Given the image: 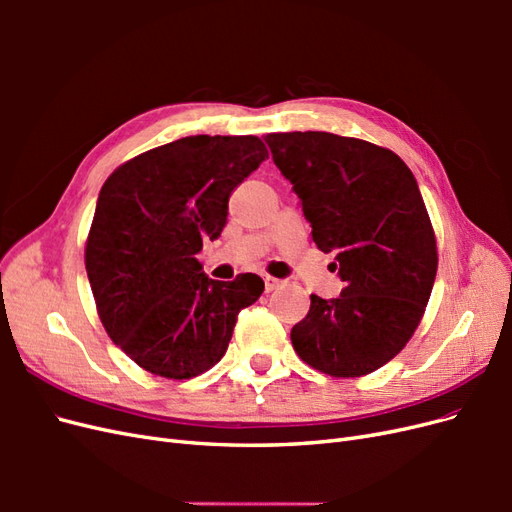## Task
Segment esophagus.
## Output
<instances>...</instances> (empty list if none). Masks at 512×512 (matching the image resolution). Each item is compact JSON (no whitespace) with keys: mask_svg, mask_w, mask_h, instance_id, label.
Returning <instances> with one entry per match:
<instances>
[{"mask_svg":"<svg viewBox=\"0 0 512 512\" xmlns=\"http://www.w3.org/2000/svg\"><path fill=\"white\" fill-rule=\"evenodd\" d=\"M282 286V280H277V277H271V275H265V290L271 292V290H277Z\"/></svg>","mask_w":512,"mask_h":512,"instance_id":"34e87169","label":"esophagus"}]
</instances>
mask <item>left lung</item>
Returning <instances> with one entry per match:
<instances>
[{"instance_id":"obj_1","label":"left lung","mask_w":512,"mask_h":512,"mask_svg":"<svg viewBox=\"0 0 512 512\" xmlns=\"http://www.w3.org/2000/svg\"><path fill=\"white\" fill-rule=\"evenodd\" d=\"M265 141L346 284L331 301L312 294L292 348L327 376H367L410 342L436 282L438 243L421 190L397 153L361 138L277 132Z\"/></svg>"}]
</instances>
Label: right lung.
<instances>
[{"mask_svg": "<svg viewBox=\"0 0 512 512\" xmlns=\"http://www.w3.org/2000/svg\"><path fill=\"white\" fill-rule=\"evenodd\" d=\"M269 158L258 136H185L117 166L102 185L85 269L108 337L168 380L218 363L265 282L209 280L196 254L226 226L228 198Z\"/></svg>", "mask_w": 512, "mask_h": 512, "instance_id": "obj_1", "label": "right lung"}]
</instances>
